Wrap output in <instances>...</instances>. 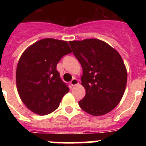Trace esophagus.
Returning a JSON list of instances; mask_svg holds the SVG:
<instances>
[{"label":"esophagus","mask_w":146,"mask_h":146,"mask_svg":"<svg viewBox=\"0 0 146 146\" xmlns=\"http://www.w3.org/2000/svg\"><path fill=\"white\" fill-rule=\"evenodd\" d=\"M78 83H79V82H78V80H77L76 78H73V79H72L70 82V84L72 85V86H76V85H77Z\"/></svg>","instance_id":"esophagus-1"}]
</instances>
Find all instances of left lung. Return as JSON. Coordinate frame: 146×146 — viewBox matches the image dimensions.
<instances>
[{
	"label": "left lung",
	"mask_w": 146,
	"mask_h": 146,
	"mask_svg": "<svg viewBox=\"0 0 146 146\" xmlns=\"http://www.w3.org/2000/svg\"><path fill=\"white\" fill-rule=\"evenodd\" d=\"M69 44L82 68L81 81L86 94L79 102L80 107L95 116L107 114L124 94L127 72L123 59L111 46L96 38Z\"/></svg>",
	"instance_id": "left-lung-1"
}]
</instances>
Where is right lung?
<instances>
[{
  "label": "right lung",
  "mask_w": 146,
  "mask_h": 146,
  "mask_svg": "<svg viewBox=\"0 0 146 146\" xmlns=\"http://www.w3.org/2000/svg\"><path fill=\"white\" fill-rule=\"evenodd\" d=\"M71 52L66 41L54 38L39 40L23 52L17 67V88L30 110L45 115L58 108L69 89L60 79L56 66Z\"/></svg>",
  "instance_id": "right-lung-1"
}]
</instances>
